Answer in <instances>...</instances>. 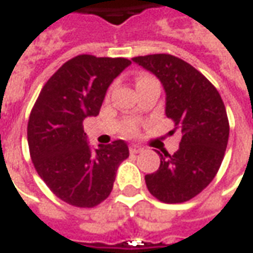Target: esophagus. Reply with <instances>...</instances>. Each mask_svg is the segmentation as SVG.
<instances>
[{
  "mask_svg": "<svg viewBox=\"0 0 253 253\" xmlns=\"http://www.w3.org/2000/svg\"><path fill=\"white\" fill-rule=\"evenodd\" d=\"M142 151H144V148L140 147V145H135V144L130 145V152H131V154H140Z\"/></svg>",
  "mask_w": 253,
  "mask_h": 253,
  "instance_id": "obj_1",
  "label": "esophagus"
}]
</instances>
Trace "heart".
I'll use <instances>...</instances> for the list:
<instances>
[{"mask_svg": "<svg viewBox=\"0 0 253 253\" xmlns=\"http://www.w3.org/2000/svg\"><path fill=\"white\" fill-rule=\"evenodd\" d=\"M147 79H151L149 76H147V75H142V76H140L138 79H137V84L140 83V82H142V80H147ZM126 133L127 134H134L135 133V127L134 126H128L126 128Z\"/></svg>", "mask_w": 253, "mask_h": 253, "instance_id": "heart-1", "label": "heart"}]
</instances>
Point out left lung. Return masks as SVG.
<instances>
[{
  "label": "left lung",
  "mask_w": 253,
  "mask_h": 253,
  "mask_svg": "<svg viewBox=\"0 0 253 253\" xmlns=\"http://www.w3.org/2000/svg\"><path fill=\"white\" fill-rule=\"evenodd\" d=\"M133 62L159 79L165 113L181 131L178 149L173 155L158 152L161 166L145 176V183L162 202H185L208 187L220 168L230 133L226 108L212 83L180 58L155 54Z\"/></svg>",
  "instance_id": "left-lung-1"
}]
</instances>
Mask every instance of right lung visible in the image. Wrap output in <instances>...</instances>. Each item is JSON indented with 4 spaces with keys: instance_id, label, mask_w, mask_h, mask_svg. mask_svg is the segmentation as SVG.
<instances>
[{
    "instance_id": "right-lung-1",
    "label": "right lung",
    "mask_w": 253,
    "mask_h": 253,
    "mask_svg": "<svg viewBox=\"0 0 253 253\" xmlns=\"http://www.w3.org/2000/svg\"><path fill=\"white\" fill-rule=\"evenodd\" d=\"M126 58L79 55L63 63L42 87L33 106L27 142L39 176L69 205L92 208L109 197L127 142L92 149L83 120L97 116L106 91L125 69Z\"/></svg>"
}]
</instances>
